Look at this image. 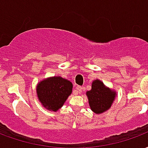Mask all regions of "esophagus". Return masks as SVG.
Listing matches in <instances>:
<instances>
[{"instance_id":"34e87169","label":"esophagus","mask_w":148,"mask_h":148,"mask_svg":"<svg viewBox=\"0 0 148 148\" xmlns=\"http://www.w3.org/2000/svg\"><path fill=\"white\" fill-rule=\"evenodd\" d=\"M82 92V88L81 86H77L76 87V89L74 90V94L75 95H77L78 93H81Z\"/></svg>"}]
</instances>
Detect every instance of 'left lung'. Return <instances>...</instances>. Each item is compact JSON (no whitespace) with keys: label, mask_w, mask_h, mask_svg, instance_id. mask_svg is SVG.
<instances>
[{"label":"left lung","mask_w":148,"mask_h":148,"mask_svg":"<svg viewBox=\"0 0 148 148\" xmlns=\"http://www.w3.org/2000/svg\"><path fill=\"white\" fill-rule=\"evenodd\" d=\"M88 104L91 110L97 114H103L109 110L115 99L117 92L99 79L94 80L91 90L86 92Z\"/></svg>","instance_id":"8db88e82"}]
</instances>
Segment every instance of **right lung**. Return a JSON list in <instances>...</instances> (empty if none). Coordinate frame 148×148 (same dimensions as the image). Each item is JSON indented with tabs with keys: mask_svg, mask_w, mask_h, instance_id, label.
<instances>
[{
	"mask_svg": "<svg viewBox=\"0 0 148 148\" xmlns=\"http://www.w3.org/2000/svg\"><path fill=\"white\" fill-rule=\"evenodd\" d=\"M73 85L60 76L44 78L38 83L36 92L38 100L44 108L56 112L62 108L72 93Z\"/></svg>",
	"mask_w": 148,
	"mask_h": 148,
	"instance_id": "right-lung-1",
	"label": "right lung"
}]
</instances>
